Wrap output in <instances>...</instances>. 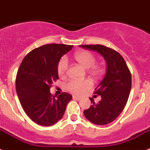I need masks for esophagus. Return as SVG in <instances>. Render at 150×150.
I'll return each mask as SVG.
<instances>
[{
    "label": "esophagus",
    "mask_w": 150,
    "mask_h": 150,
    "mask_svg": "<svg viewBox=\"0 0 150 150\" xmlns=\"http://www.w3.org/2000/svg\"><path fill=\"white\" fill-rule=\"evenodd\" d=\"M72 97H73V99H75V100H78V101L81 100V98L80 96H73Z\"/></svg>",
    "instance_id": "obj_1"
}]
</instances>
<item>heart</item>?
Wrapping results in <instances>:
<instances>
[{
	"instance_id": "1",
	"label": "heart",
	"mask_w": 150,
	"mask_h": 150,
	"mask_svg": "<svg viewBox=\"0 0 150 150\" xmlns=\"http://www.w3.org/2000/svg\"><path fill=\"white\" fill-rule=\"evenodd\" d=\"M75 59L82 67L86 69L90 68V72L93 75L98 76L102 73L101 69L98 66L95 65L96 57L91 52L88 51H81L75 54ZM68 69V60L65 57H62L57 63V70L60 78L66 75ZM92 87V83L89 80L75 81L71 80L66 83V89L69 92L74 94H81Z\"/></svg>"
}]
</instances>
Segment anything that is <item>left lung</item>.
<instances>
[{
	"mask_svg": "<svg viewBox=\"0 0 150 150\" xmlns=\"http://www.w3.org/2000/svg\"><path fill=\"white\" fill-rule=\"evenodd\" d=\"M81 47L100 54L107 63L106 74L94 93L101 96L102 100L83 110L85 117L96 125H107L122 113L129 99L132 88V75L120 54L102 45H82Z\"/></svg>",
	"mask_w": 150,
	"mask_h": 150,
	"instance_id": "1",
	"label": "left lung"
}]
</instances>
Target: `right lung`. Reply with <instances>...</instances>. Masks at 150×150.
I'll return each instance as SVG.
<instances>
[{"label":"right lung","mask_w":150,"mask_h":150,"mask_svg":"<svg viewBox=\"0 0 150 150\" xmlns=\"http://www.w3.org/2000/svg\"><path fill=\"white\" fill-rule=\"evenodd\" d=\"M73 45L47 44L32 50L23 59L16 79V93L23 110L36 124L50 126L61 120L72 96L50 93L59 78L57 67Z\"/></svg>","instance_id":"right-lung-1"}]
</instances>
